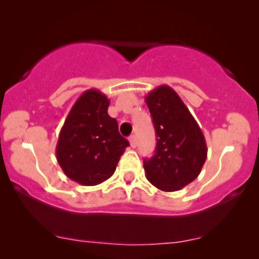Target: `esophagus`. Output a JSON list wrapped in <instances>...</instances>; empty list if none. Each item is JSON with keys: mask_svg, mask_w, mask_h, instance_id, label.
<instances>
[{"mask_svg": "<svg viewBox=\"0 0 259 259\" xmlns=\"http://www.w3.org/2000/svg\"><path fill=\"white\" fill-rule=\"evenodd\" d=\"M129 142H130V145H132V148H135L138 144V140H137V137L135 135H132V137L129 138Z\"/></svg>", "mask_w": 259, "mask_h": 259, "instance_id": "esophagus-1", "label": "esophagus"}]
</instances>
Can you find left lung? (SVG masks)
Segmentation results:
<instances>
[{
    "mask_svg": "<svg viewBox=\"0 0 259 259\" xmlns=\"http://www.w3.org/2000/svg\"><path fill=\"white\" fill-rule=\"evenodd\" d=\"M155 127V153L144 160L145 177L163 192H176L199 176L207 159L204 135L178 94L161 85L146 95Z\"/></svg>",
    "mask_w": 259,
    "mask_h": 259,
    "instance_id": "1",
    "label": "left lung"
}]
</instances>
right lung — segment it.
<instances>
[{
    "instance_id": "obj_1",
    "label": "right lung",
    "mask_w": 259,
    "mask_h": 259,
    "mask_svg": "<svg viewBox=\"0 0 259 259\" xmlns=\"http://www.w3.org/2000/svg\"><path fill=\"white\" fill-rule=\"evenodd\" d=\"M109 99L96 89L86 90L74 104L60 132L56 158L65 176L81 185L110 178L129 142L109 116Z\"/></svg>"
}]
</instances>
